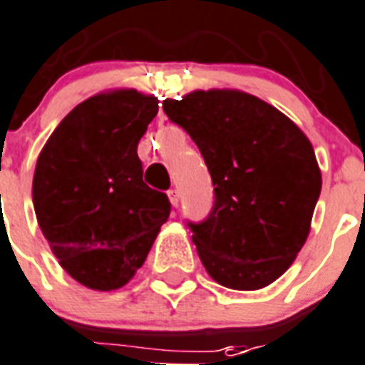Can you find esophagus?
Masks as SVG:
<instances>
[{
    "label": "esophagus",
    "mask_w": 365,
    "mask_h": 365,
    "mask_svg": "<svg viewBox=\"0 0 365 365\" xmlns=\"http://www.w3.org/2000/svg\"><path fill=\"white\" fill-rule=\"evenodd\" d=\"M168 196H169V201H171V205H173V207H179V203H180L179 192H177V190H169V192H168Z\"/></svg>",
    "instance_id": "obj_1"
}]
</instances>
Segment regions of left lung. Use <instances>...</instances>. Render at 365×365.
Masks as SVG:
<instances>
[{
    "label": "left lung",
    "instance_id": "left-lung-1",
    "mask_svg": "<svg viewBox=\"0 0 365 365\" xmlns=\"http://www.w3.org/2000/svg\"><path fill=\"white\" fill-rule=\"evenodd\" d=\"M164 110L196 143L215 186L211 215L188 224L207 273L233 290L277 281L307 241L322 188L307 135L241 90H196Z\"/></svg>",
    "mask_w": 365,
    "mask_h": 365
}]
</instances>
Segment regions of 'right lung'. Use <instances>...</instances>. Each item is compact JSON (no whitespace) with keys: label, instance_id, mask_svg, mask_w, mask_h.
<instances>
[{"label":"right lung","instance_id":"add662e5","mask_svg":"<svg viewBox=\"0 0 365 365\" xmlns=\"http://www.w3.org/2000/svg\"><path fill=\"white\" fill-rule=\"evenodd\" d=\"M158 98L118 88L78 103L35 164L34 209L60 265L83 287L130 282L169 218L164 192L143 182L137 145Z\"/></svg>","mask_w":365,"mask_h":365}]
</instances>
